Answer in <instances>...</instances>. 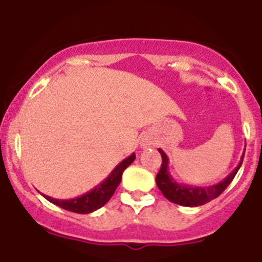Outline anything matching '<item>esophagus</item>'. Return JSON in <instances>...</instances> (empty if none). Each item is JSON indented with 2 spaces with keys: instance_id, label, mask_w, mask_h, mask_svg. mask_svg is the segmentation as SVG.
<instances>
[{
  "instance_id": "1",
  "label": "esophagus",
  "mask_w": 262,
  "mask_h": 262,
  "mask_svg": "<svg viewBox=\"0 0 262 262\" xmlns=\"http://www.w3.org/2000/svg\"><path fill=\"white\" fill-rule=\"evenodd\" d=\"M140 144H141L142 147H147L152 144V140L150 139V137H148V135H144V137H142V139H141Z\"/></svg>"
}]
</instances>
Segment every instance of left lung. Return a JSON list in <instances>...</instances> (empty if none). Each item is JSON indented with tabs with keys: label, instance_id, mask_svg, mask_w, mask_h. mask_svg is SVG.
Listing matches in <instances>:
<instances>
[{
	"label": "left lung",
	"instance_id": "obj_1",
	"mask_svg": "<svg viewBox=\"0 0 262 262\" xmlns=\"http://www.w3.org/2000/svg\"><path fill=\"white\" fill-rule=\"evenodd\" d=\"M158 152L162 156V165L157 177H156V184L168 201L173 202L175 204L184 205V207H200V205L208 203V202L220 196L225 191V188L231 184L233 178L236 177L244 158L243 154L239 163L234 168L232 173L228 174L220 183L210 185V186H193V185L177 183V180L169 173V168H168L169 158L162 148H158Z\"/></svg>",
	"mask_w": 262,
	"mask_h": 262
}]
</instances>
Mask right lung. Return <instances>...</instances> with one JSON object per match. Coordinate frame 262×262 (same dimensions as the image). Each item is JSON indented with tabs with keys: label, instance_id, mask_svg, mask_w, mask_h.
<instances>
[{
	"label": "right lung",
	"instance_id": "add662e5",
	"mask_svg": "<svg viewBox=\"0 0 262 262\" xmlns=\"http://www.w3.org/2000/svg\"><path fill=\"white\" fill-rule=\"evenodd\" d=\"M135 160V154L133 152L130 156H128L127 158H124L123 161H121L114 170L108 174V177L102 180L100 184H98L94 188H92L91 191L85 192V193L77 196L75 198H69V200H58V198L49 197L45 193L42 194L46 200L51 202V203L58 205V207L62 208V209L72 211V213H78V214H89L93 211L100 209L102 205H105L110 201L112 194L115 193L116 188L120 185L122 180V174L125 170V168H128L129 165L133 163Z\"/></svg>",
	"mask_w": 262,
	"mask_h": 262
}]
</instances>
